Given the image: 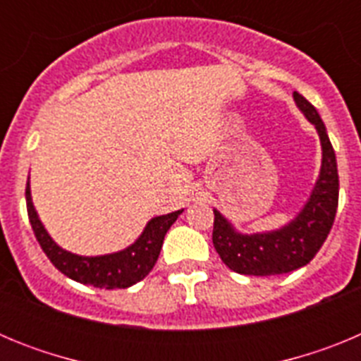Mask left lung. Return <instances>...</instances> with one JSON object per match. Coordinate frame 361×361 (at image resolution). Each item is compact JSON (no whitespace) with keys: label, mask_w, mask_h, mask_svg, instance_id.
<instances>
[{"label":"left lung","mask_w":361,"mask_h":361,"mask_svg":"<svg viewBox=\"0 0 361 361\" xmlns=\"http://www.w3.org/2000/svg\"><path fill=\"white\" fill-rule=\"evenodd\" d=\"M295 103L304 116L314 124L322 142V170L304 209L282 229L269 233L242 235L233 229L216 209L213 220V245L222 262L240 275L271 276L283 275L304 267L320 251L333 228L338 208V168L336 155L329 141L325 124L317 108L298 92L293 94Z\"/></svg>","instance_id":"1"}]
</instances>
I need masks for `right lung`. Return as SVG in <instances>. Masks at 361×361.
Wrapping results in <instances>:
<instances>
[{
  "label": "right lung",
  "mask_w": 361,
  "mask_h": 361,
  "mask_svg": "<svg viewBox=\"0 0 361 361\" xmlns=\"http://www.w3.org/2000/svg\"><path fill=\"white\" fill-rule=\"evenodd\" d=\"M25 197H27V212L34 235L39 242L41 250L50 258V262L68 279L99 289H126L133 283L141 282L157 262L166 231L183 213V209H178L152 219L141 237L119 253L103 255V257H79L59 247L50 238L34 209L28 183Z\"/></svg>",
  "instance_id": "add662e5"
}]
</instances>
